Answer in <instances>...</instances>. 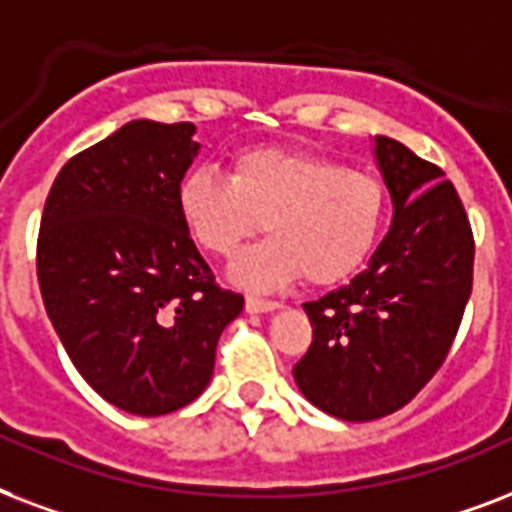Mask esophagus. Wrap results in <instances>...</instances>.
<instances>
[{
	"label": "esophagus",
	"instance_id": "esophagus-1",
	"mask_svg": "<svg viewBox=\"0 0 512 512\" xmlns=\"http://www.w3.org/2000/svg\"><path fill=\"white\" fill-rule=\"evenodd\" d=\"M245 310L251 312V315H264V312L280 310V304L269 299H259V296H248V299H245Z\"/></svg>",
	"mask_w": 512,
	"mask_h": 512
}]
</instances>
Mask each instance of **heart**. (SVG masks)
<instances>
[{
  "instance_id": "obj_1",
  "label": "heart",
  "mask_w": 512,
  "mask_h": 512,
  "mask_svg": "<svg viewBox=\"0 0 512 512\" xmlns=\"http://www.w3.org/2000/svg\"><path fill=\"white\" fill-rule=\"evenodd\" d=\"M181 221L202 251L232 256L264 227L272 237L232 261V283L275 291L304 272L328 285L363 264L384 219L382 181L363 170L283 146H253L232 162V176L189 170L176 189Z\"/></svg>"
}]
</instances>
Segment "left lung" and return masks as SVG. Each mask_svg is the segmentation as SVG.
Instances as JSON below:
<instances>
[{
  "mask_svg": "<svg viewBox=\"0 0 512 512\" xmlns=\"http://www.w3.org/2000/svg\"><path fill=\"white\" fill-rule=\"evenodd\" d=\"M392 197L390 232L347 285L304 304L312 344L293 379L344 422L398 411L441 368L473 291V232L443 170L395 138L374 136Z\"/></svg>",
  "mask_w": 512,
  "mask_h": 512,
  "instance_id": "left-lung-1",
  "label": "left lung"
}]
</instances>
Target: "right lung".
<instances>
[{"instance_id": "right-lung-1", "label": "right lung", "mask_w": 512, "mask_h": 512, "mask_svg": "<svg viewBox=\"0 0 512 512\" xmlns=\"http://www.w3.org/2000/svg\"><path fill=\"white\" fill-rule=\"evenodd\" d=\"M192 122L133 120L71 157L47 194L37 277L82 379L112 406L162 417L213 376L243 296L221 291L176 205L200 154Z\"/></svg>"}]
</instances>
